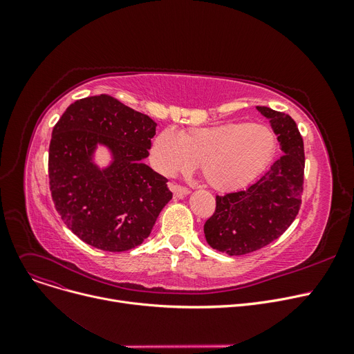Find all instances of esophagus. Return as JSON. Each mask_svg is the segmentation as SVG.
<instances>
[{
  "label": "esophagus",
  "instance_id": "esophagus-1",
  "mask_svg": "<svg viewBox=\"0 0 354 354\" xmlns=\"http://www.w3.org/2000/svg\"><path fill=\"white\" fill-rule=\"evenodd\" d=\"M171 191L174 192L175 198H183L185 195H188L191 191L185 187H180V185L176 183H171Z\"/></svg>",
  "mask_w": 354,
  "mask_h": 354
}]
</instances>
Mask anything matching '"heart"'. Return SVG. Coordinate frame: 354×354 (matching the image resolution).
<instances>
[{
    "instance_id": "b5f03b06",
    "label": "heart",
    "mask_w": 354,
    "mask_h": 354,
    "mask_svg": "<svg viewBox=\"0 0 354 354\" xmlns=\"http://www.w3.org/2000/svg\"><path fill=\"white\" fill-rule=\"evenodd\" d=\"M277 138L263 123L228 122L191 127L178 135L163 129L152 142L151 158L156 169L167 176L192 171L201 174L221 192L245 188L261 175L274 158Z\"/></svg>"
}]
</instances>
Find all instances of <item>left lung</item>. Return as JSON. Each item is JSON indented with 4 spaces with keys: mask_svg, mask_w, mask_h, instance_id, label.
Returning a JSON list of instances; mask_svg holds the SVG:
<instances>
[{
    "mask_svg": "<svg viewBox=\"0 0 354 354\" xmlns=\"http://www.w3.org/2000/svg\"><path fill=\"white\" fill-rule=\"evenodd\" d=\"M280 142L284 155L245 191L216 196L214 215L203 225L207 243L228 255H244L281 236L301 207L304 143L295 122L286 113L257 106Z\"/></svg>",
    "mask_w": 354,
    "mask_h": 354,
    "instance_id": "left-lung-1",
    "label": "left lung"
}]
</instances>
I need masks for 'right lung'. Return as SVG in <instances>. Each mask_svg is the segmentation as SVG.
<instances>
[{"instance_id":"1","label":"right lung","mask_w":354,"mask_h":354,"mask_svg":"<svg viewBox=\"0 0 354 354\" xmlns=\"http://www.w3.org/2000/svg\"><path fill=\"white\" fill-rule=\"evenodd\" d=\"M156 123L109 95L71 103L55 123L48 151L54 207L86 244L110 252L140 245L172 199L167 179L143 163ZM97 144L112 162H92Z\"/></svg>"}]
</instances>
